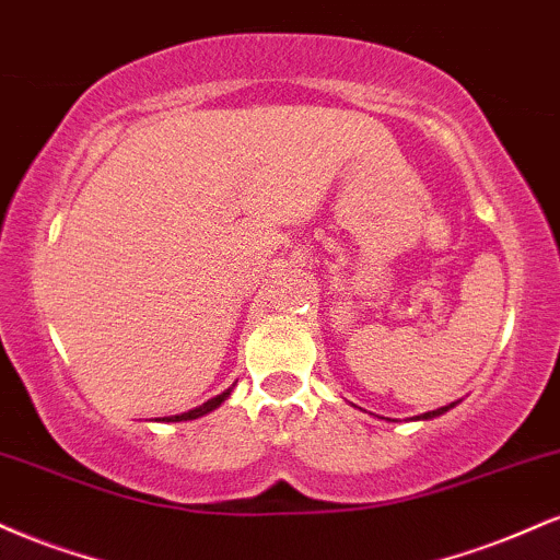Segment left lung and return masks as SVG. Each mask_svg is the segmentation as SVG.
<instances>
[{
	"label": "left lung",
	"mask_w": 560,
	"mask_h": 560,
	"mask_svg": "<svg viewBox=\"0 0 560 560\" xmlns=\"http://www.w3.org/2000/svg\"><path fill=\"white\" fill-rule=\"evenodd\" d=\"M455 402H450V405H445V408H436V410H429V413H423V416H419V419H434V416H442L445 413V410H450L453 408Z\"/></svg>",
	"instance_id": "obj_1"
}]
</instances>
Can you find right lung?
I'll return each instance as SVG.
<instances>
[{"instance_id": "obj_1", "label": "right lung", "mask_w": 560, "mask_h": 560, "mask_svg": "<svg viewBox=\"0 0 560 560\" xmlns=\"http://www.w3.org/2000/svg\"><path fill=\"white\" fill-rule=\"evenodd\" d=\"M229 395H231V387H229L226 392H221V395H215L213 400L202 402V405H199V408H195V410H186V413H182V416H168V419H163V421H191V419H199V416H205V413H210V410H215L218 405H221L223 400H226Z\"/></svg>"}]
</instances>
